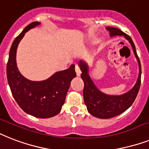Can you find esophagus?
<instances>
[{
	"label": "esophagus",
	"mask_w": 149,
	"mask_h": 149,
	"mask_svg": "<svg viewBox=\"0 0 149 149\" xmlns=\"http://www.w3.org/2000/svg\"><path fill=\"white\" fill-rule=\"evenodd\" d=\"M75 70H76V72H77V77H79L81 74V70H80V68H79V66L78 65H76V66H75Z\"/></svg>",
	"instance_id": "esophagus-1"
}]
</instances>
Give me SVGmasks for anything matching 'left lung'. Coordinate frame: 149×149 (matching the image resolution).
<instances>
[{
  "instance_id": "left-lung-1",
  "label": "left lung",
  "mask_w": 149,
  "mask_h": 149,
  "mask_svg": "<svg viewBox=\"0 0 149 149\" xmlns=\"http://www.w3.org/2000/svg\"><path fill=\"white\" fill-rule=\"evenodd\" d=\"M110 36H124L131 43L133 52L139 65V75L137 82L132 89L126 93L121 95H109L102 93L94 85L93 82L88 74V66L84 62H80L81 78L84 82L83 98L88 112L93 116L100 118H109L118 116L127 110L135 101L141 85V69L139 58L138 56L133 41L129 35L118 28L112 26L107 27Z\"/></svg>"
}]
</instances>
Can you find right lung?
<instances>
[{
	"mask_svg": "<svg viewBox=\"0 0 149 149\" xmlns=\"http://www.w3.org/2000/svg\"><path fill=\"white\" fill-rule=\"evenodd\" d=\"M40 23L33 22L24 28L12 43L7 63L8 84L14 100L27 114L37 118H50L61 111L72 79L77 77L75 65L56 72L47 80L33 82L20 74L16 63L18 43L26 31Z\"/></svg>",
	"mask_w": 149,
	"mask_h": 149,
	"instance_id": "1",
	"label": "right lung"
}]
</instances>
